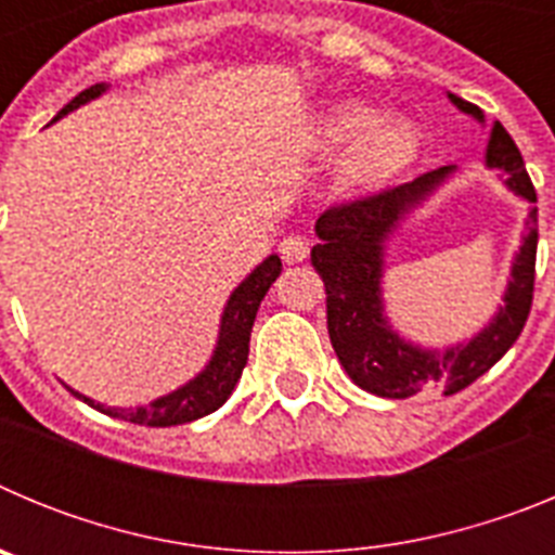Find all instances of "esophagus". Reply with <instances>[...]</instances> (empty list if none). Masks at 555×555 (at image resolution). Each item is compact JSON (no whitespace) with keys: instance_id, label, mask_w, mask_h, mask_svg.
I'll use <instances>...</instances> for the list:
<instances>
[{"instance_id":"esophagus-1","label":"esophagus","mask_w":555,"mask_h":555,"mask_svg":"<svg viewBox=\"0 0 555 555\" xmlns=\"http://www.w3.org/2000/svg\"><path fill=\"white\" fill-rule=\"evenodd\" d=\"M281 258L286 263H300L308 258V238L297 233H288L281 242Z\"/></svg>"}]
</instances>
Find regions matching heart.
I'll use <instances>...</instances> for the list:
<instances>
[{"mask_svg":"<svg viewBox=\"0 0 555 555\" xmlns=\"http://www.w3.org/2000/svg\"><path fill=\"white\" fill-rule=\"evenodd\" d=\"M372 119L375 113L364 105L336 107L327 116V139L336 144L356 139L341 164V175L350 183H384L400 175L420 152V132L411 121L384 119L372 125Z\"/></svg>","mask_w":555,"mask_h":555,"instance_id":"heart-1","label":"heart"}]
</instances>
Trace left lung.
<instances>
[{"label": "left lung", "mask_w": 555, "mask_h": 555, "mask_svg": "<svg viewBox=\"0 0 555 555\" xmlns=\"http://www.w3.org/2000/svg\"><path fill=\"white\" fill-rule=\"evenodd\" d=\"M450 102L483 121V113L473 102L455 94H450ZM487 164L506 171V185L514 194L537 203V189L522 166V155L500 121H494L492 127ZM450 171H453L450 166H442L416 178L414 183L331 205L317 219L320 244L311 249V263L325 283L331 345L347 375L361 389L377 397L403 400L430 391L455 395L467 389L506 356L531 313L533 281H537V208L528 214V235L514 261L506 308H500L492 325L478 333L469 345L428 352L403 341L386 325L384 300H380L384 242L403 219L405 210L430 194Z\"/></svg>", "instance_id": "8db88e82"}]
</instances>
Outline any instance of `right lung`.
<instances>
[{"mask_svg":"<svg viewBox=\"0 0 555 555\" xmlns=\"http://www.w3.org/2000/svg\"><path fill=\"white\" fill-rule=\"evenodd\" d=\"M105 91V86H91L86 91L75 96V100L63 105V111L57 113V121L61 116H66L68 111L86 105L88 100H94ZM283 263L278 255H269L261 267L249 274L242 286L230 294L228 308L222 313V331H219L217 352L210 358V364L199 372L191 384H185L183 389L171 391V395L160 397L155 403H150L146 409H105V405L88 400V397L77 395L82 403L94 405L96 411L107 416H116V420H127L132 425H146V428H169V425H185L191 420H199V416L217 411L219 405L230 397V391L235 389L238 377H242L244 364H247L249 356V333H253L255 313H258V306H261L263 294L269 292L278 274H281Z\"/></svg>","mask_w":555,"mask_h":555,"instance_id":"add662e5","label":"right lung"}]
</instances>
